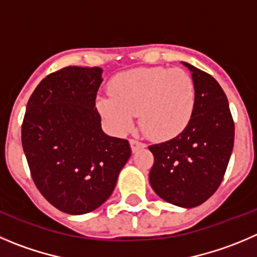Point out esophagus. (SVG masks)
<instances>
[{"label":"esophagus","mask_w":257,"mask_h":257,"mask_svg":"<svg viewBox=\"0 0 257 257\" xmlns=\"http://www.w3.org/2000/svg\"><path fill=\"white\" fill-rule=\"evenodd\" d=\"M130 145H131V149H133L134 153H135V151H138V150H140V149H144L146 146L145 144L141 143V141H139V140H135V139H131Z\"/></svg>","instance_id":"1"}]
</instances>
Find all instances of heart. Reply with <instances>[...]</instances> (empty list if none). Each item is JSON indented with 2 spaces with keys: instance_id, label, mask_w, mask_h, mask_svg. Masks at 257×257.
I'll use <instances>...</instances> for the list:
<instances>
[{
  "instance_id": "b5f03b06",
  "label": "heart",
  "mask_w": 257,
  "mask_h": 257,
  "mask_svg": "<svg viewBox=\"0 0 257 257\" xmlns=\"http://www.w3.org/2000/svg\"><path fill=\"white\" fill-rule=\"evenodd\" d=\"M111 97L97 107L116 133H126L139 114L144 133L154 140H170L185 130L195 106L192 75L179 68H138L109 82Z\"/></svg>"
}]
</instances>
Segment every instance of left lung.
<instances>
[{
	"instance_id": "1",
	"label": "left lung",
	"mask_w": 257,
	"mask_h": 257,
	"mask_svg": "<svg viewBox=\"0 0 257 257\" xmlns=\"http://www.w3.org/2000/svg\"><path fill=\"white\" fill-rule=\"evenodd\" d=\"M192 73L195 106L185 130L149 146L154 192L175 206L192 208L214 194L223 180L234 141V122L223 89L208 73L183 63Z\"/></svg>"
}]
</instances>
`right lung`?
<instances>
[{"mask_svg":"<svg viewBox=\"0 0 257 257\" xmlns=\"http://www.w3.org/2000/svg\"><path fill=\"white\" fill-rule=\"evenodd\" d=\"M101 68L46 75L26 106L21 141L39 192L59 211L84 214L109 198L131 156L124 139L102 131L96 97Z\"/></svg>","mask_w":257,"mask_h":257,"instance_id":"add662e5","label":"right lung"}]
</instances>
